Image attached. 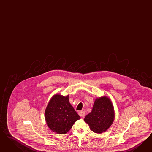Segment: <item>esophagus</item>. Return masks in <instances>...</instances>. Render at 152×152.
I'll return each instance as SVG.
<instances>
[{
    "label": "esophagus",
    "mask_w": 152,
    "mask_h": 152,
    "mask_svg": "<svg viewBox=\"0 0 152 152\" xmlns=\"http://www.w3.org/2000/svg\"><path fill=\"white\" fill-rule=\"evenodd\" d=\"M78 115H80L81 117H82V118H83L85 115H86V114H85V111H80L79 112H78Z\"/></svg>",
    "instance_id": "esophagus-1"
}]
</instances>
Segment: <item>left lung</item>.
Masks as SVG:
<instances>
[{
	"label": "left lung",
	"mask_w": 152,
	"mask_h": 152,
	"mask_svg": "<svg viewBox=\"0 0 152 152\" xmlns=\"http://www.w3.org/2000/svg\"><path fill=\"white\" fill-rule=\"evenodd\" d=\"M114 116L110 100L107 97H101L95 100L91 112L86 116L84 120L92 132L101 133L109 129L113 124Z\"/></svg>",
	"instance_id": "obj_1"
}]
</instances>
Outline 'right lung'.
<instances>
[{
    "mask_svg": "<svg viewBox=\"0 0 152 152\" xmlns=\"http://www.w3.org/2000/svg\"><path fill=\"white\" fill-rule=\"evenodd\" d=\"M45 119L48 126L56 133L64 134L72 127L80 116L66 97L56 94L52 97L45 110Z\"/></svg>",
    "mask_w": 152,
    "mask_h": 152,
    "instance_id": "obj_1",
    "label": "right lung"
}]
</instances>
